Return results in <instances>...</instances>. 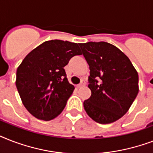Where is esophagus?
<instances>
[{
    "label": "esophagus",
    "mask_w": 153,
    "mask_h": 153,
    "mask_svg": "<svg viewBox=\"0 0 153 153\" xmlns=\"http://www.w3.org/2000/svg\"><path fill=\"white\" fill-rule=\"evenodd\" d=\"M85 85H86V82L84 81V80H82L81 81V82H80V83L79 84V85H78V87H82V86H85Z\"/></svg>",
    "instance_id": "1"
}]
</instances>
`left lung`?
<instances>
[{
	"mask_svg": "<svg viewBox=\"0 0 153 153\" xmlns=\"http://www.w3.org/2000/svg\"><path fill=\"white\" fill-rule=\"evenodd\" d=\"M90 67L91 96L83 102L89 117L109 124L125 115L137 95L138 74L127 56L106 42L79 44Z\"/></svg>",
	"mask_w": 153,
	"mask_h": 153,
	"instance_id": "obj_1",
	"label": "left lung"
}]
</instances>
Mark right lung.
I'll return each mask as SVG.
<instances>
[{"mask_svg":"<svg viewBox=\"0 0 153 153\" xmlns=\"http://www.w3.org/2000/svg\"><path fill=\"white\" fill-rule=\"evenodd\" d=\"M81 54L79 44L52 39L24 59L16 71V86L24 105L35 117L50 121L62 113L74 90L63 67Z\"/></svg>","mask_w":153,"mask_h":153,"instance_id":"add662e5","label":"right lung"}]
</instances>
